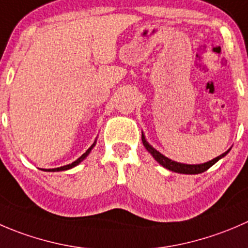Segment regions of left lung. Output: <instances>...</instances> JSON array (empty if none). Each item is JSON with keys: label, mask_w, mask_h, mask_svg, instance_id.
<instances>
[{"label": "left lung", "mask_w": 248, "mask_h": 248, "mask_svg": "<svg viewBox=\"0 0 248 248\" xmlns=\"http://www.w3.org/2000/svg\"><path fill=\"white\" fill-rule=\"evenodd\" d=\"M142 142H143V144H144V147L147 148V151H148L149 153L153 155V158L155 159L159 164H161L164 168L169 169V170H171V171H175V172H178V173H187V175H195V173L204 172V171L208 170V169H210L213 164L217 163L220 158H223V156H224L225 154L229 152V151H227L225 153L220 154L219 156H217V158L212 159V160L207 161V163H205V164H199V165H188V164L176 163V161H173V160H171V159L164 156L163 154H160L158 151H155L153 147L149 146L148 142L144 140L143 135H142Z\"/></svg>", "instance_id": "8db88e82"}]
</instances>
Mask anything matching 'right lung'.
Returning a JSON list of instances; mask_svg holds the SVG:
<instances>
[{
    "label": "right lung",
    "instance_id": "1",
    "mask_svg": "<svg viewBox=\"0 0 248 248\" xmlns=\"http://www.w3.org/2000/svg\"><path fill=\"white\" fill-rule=\"evenodd\" d=\"M94 144H95V142H94V143L92 144V146H90V148L88 149V151L85 152V153L83 154V155L80 156V158H78L77 160H76V161H73L72 164H68V165L61 166V168H56V169H48V170H46V171H63V170H68V169H71V168H73V166L78 165V164H79L80 161H82V160H84V159L87 158V155H88V154L90 153V151H92V149H93V147H94Z\"/></svg>",
    "mask_w": 248,
    "mask_h": 248
}]
</instances>
